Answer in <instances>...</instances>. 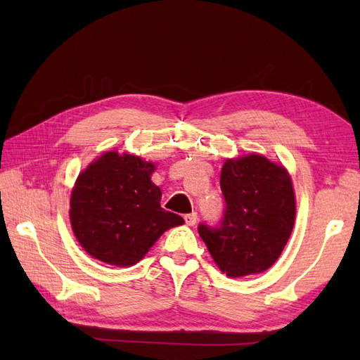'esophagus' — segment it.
<instances>
[{"label":"esophagus","mask_w":360,"mask_h":360,"mask_svg":"<svg viewBox=\"0 0 360 360\" xmlns=\"http://www.w3.org/2000/svg\"><path fill=\"white\" fill-rule=\"evenodd\" d=\"M197 221H198V214L195 213V212L188 213V214H184V222H186V225L192 226V225L197 224Z\"/></svg>","instance_id":"34e87169"}]
</instances>
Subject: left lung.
<instances>
[{
	"label": "left lung",
	"instance_id": "1",
	"mask_svg": "<svg viewBox=\"0 0 360 360\" xmlns=\"http://www.w3.org/2000/svg\"><path fill=\"white\" fill-rule=\"evenodd\" d=\"M221 189L222 219L198 225L214 263L230 278L267 270L284 250L296 217L288 172L259 155L228 159Z\"/></svg>",
	"mask_w": 360,
	"mask_h": 360
}]
</instances>
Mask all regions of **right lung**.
<instances>
[{
  "instance_id": "1",
  "label": "right lung",
  "mask_w": 360,
  "mask_h": 360,
  "mask_svg": "<svg viewBox=\"0 0 360 360\" xmlns=\"http://www.w3.org/2000/svg\"><path fill=\"white\" fill-rule=\"evenodd\" d=\"M155 165L108 151L79 174L70 198V222L81 246L106 264L127 267L143 258L183 217L160 207L150 180Z\"/></svg>"
}]
</instances>
